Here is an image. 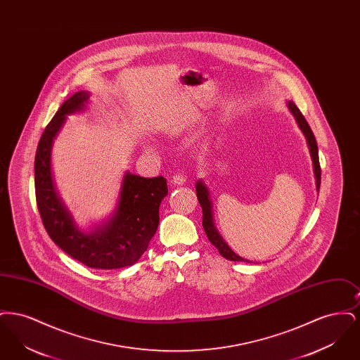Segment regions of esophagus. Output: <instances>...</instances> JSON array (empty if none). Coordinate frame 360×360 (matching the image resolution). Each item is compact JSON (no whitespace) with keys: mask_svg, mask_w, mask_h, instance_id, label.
<instances>
[{"mask_svg":"<svg viewBox=\"0 0 360 360\" xmlns=\"http://www.w3.org/2000/svg\"><path fill=\"white\" fill-rule=\"evenodd\" d=\"M185 182H186V176L184 174H174L172 175V184H174V185L181 186V185H185Z\"/></svg>","mask_w":360,"mask_h":360,"instance_id":"1","label":"esophagus"}]
</instances>
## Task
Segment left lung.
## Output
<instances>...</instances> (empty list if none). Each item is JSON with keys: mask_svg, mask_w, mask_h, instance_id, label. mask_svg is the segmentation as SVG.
<instances>
[{"mask_svg": "<svg viewBox=\"0 0 360 360\" xmlns=\"http://www.w3.org/2000/svg\"><path fill=\"white\" fill-rule=\"evenodd\" d=\"M288 106H289L291 113L294 115L295 120L298 122L301 131L304 132V135L307 137L309 151H310L311 160H313V170H314V176H316V188H317V191H319L320 190V184H321V167H320V162H319V148H317L316 137H314L310 127H309L308 121L305 120V117L302 116V113L300 112L297 105L292 103V101H289ZM195 191H197L198 202H200V205L202 207V226H204V231H205L206 236H207L209 241L219 250L220 255L225 257V259L232 260V262H250L247 259H243L239 255H236L226 245V243L224 241L223 238L220 236V233L217 232V229L214 226V221H213V213H212L213 205H212V200H210V193H209V190H207L205 184L202 181H197Z\"/></svg>", "mask_w": 360, "mask_h": 360, "instance_id": "8db88e82", "label": "left lung"}]
</instances>
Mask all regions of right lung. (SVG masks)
Here are the masks:
<instances>
[{
    "label": "right lung",
    "instance_id": "1",
    "mask_svg": "<svg viewBox=\"0 0 360 360\" xmlns=\"http://www.w3.org/2000/svg\"><path fill=\"white\" fill-rule=\"evenodd\" d=\"M89 94L78 91L62 103L40 137L34 155V193L43 225L52 241L70 257L91 269H121L136 263L159 225V206L167 195L163 176L143 178L125 172L113 217L84 233L58 198L51 178V147L66 116L84 108Z\"/></svg>",
    "mask_w": 360,
    "mask_h": 360
}]
</instances>
